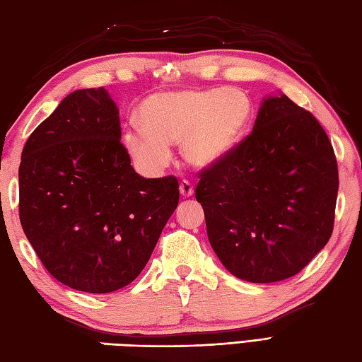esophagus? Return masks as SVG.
Masks as SVG:
<instances>
[{
  "mask_svg": "<svg viewBox=\"0 0 362 362\" xmlns=\"http://www.w3.org/2000/svg\"><path fill=\"white\" fill-rule=\"evenodd\" d=\"M179 189H180V196L182 197H191L193 196V193H194V188H193V185H191V183L188 182V180H183L182 183H180V187H179Z\"/></svg>",
  "mask_w": 362,
  "mask_h": 362,
  "instance_id": "34e87169",
  "label": "esophagus"
}]
</instances>
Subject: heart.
Wrapping results in <instances>:
<instances>
[{
	"mask_svg": "<svg viewBox=\"0 0 362 362\" xmlns=\"http://www.w3.org/2000/svg\"><path fill=\"white\" fill-rule=\"evenodd\" d=\"M138 117L141 127L126 130L122 144L141 171L160 173L171 160L169 146L179 143L188 165L209 169L240 143L252 104L235 88L166 91L146 99Z\"/></svg>",
	"mask_w": 362,
	"mask_h": 362,
	"instance_id": "1",
	"label": "heart"
}]
</instances>
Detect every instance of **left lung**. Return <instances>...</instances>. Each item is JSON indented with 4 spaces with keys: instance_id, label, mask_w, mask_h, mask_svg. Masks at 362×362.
Here are the masks:
<instances>
[{
    "instance_id": "8db88e82",
    "label": "left lung",
    "mask_w": 362,
    "mask_h": 362,
    "mask_svg": "<svg viewBox=\"0 0 362 362\" xmlns=\"http://www.w3.org/2000/svg\"><path fill=\"white\" fill-rule=\"evenodd\" d=\"M199 175L206 235L238 279H289L333 233L339 188L333 146L319 121L286 95L264 98L252 134Z\"/></svg>"
}]
</instances>
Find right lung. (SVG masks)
Returning <instances> with one entry per match:
<instances>
[{
  "label": "right lung",
  "instance_id": "1",
  "mask_svg": "<svg viewBox=\"0 0 362 362\" xmlns=\"http://www.w3.org/2000/svg\"><path fill=\"white\" fill-rule=\"evenodd\" d=\"M18 183L23 232L46 271L91 294L140 275L179 204L175 177L144 179L130 166L104 87L73 91L30 134Z\"/></svg>",
  "mask_w": 362,
  "mask_h": 362
}]
</instances>
